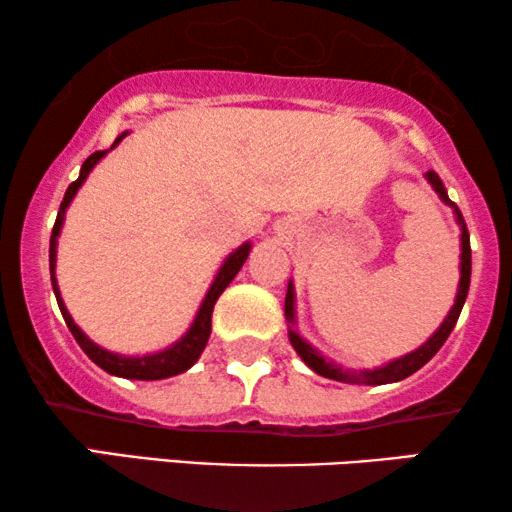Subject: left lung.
Segmentation results:
<instances>
[{"instance_id": "1", "label": "left lung", "mask_w": 512, "mask_h": 512, "mask_svg": "<svg viewBox=\"0 0 512 512\" xmlns=\"http://www.w3.org/2000/svg\"><path fill=\"white\" fill-rule=\"evenodd\" d=\"M426 179H429V184L436 188V193L440 195V200L445 202V205L454 207V214H457V221L461 226V279H459V291H457V300H454V307L447 314L443 326L438 328L436 333L431 335L429 340L424 342L422 347L415 349L412 354H405L403 359H396L387 363L384 368H375V370H356V373H349V370H342L338 366H333V363H328L324 356L314 352V349L307 345V342L300 338L296 331H289V340L293 349H296L300 359H303L307 366H310L314 373L317 375H324L328 380H338V382H349V384H389V382H398V380H405V377L417 373L419 368L424 366V363H429L433 356L440 347H443V342L450 338L452 328L457 326V319L461 314V307L466 303V296H468V286H471V237H468V230H466V223H464V216L457 209V205L447 198V191L443 186V181L436 172H426ZM284 312H286V319L293 321V286L289 284V289H286V303H284Z\"/></svg>"}]
</instances>
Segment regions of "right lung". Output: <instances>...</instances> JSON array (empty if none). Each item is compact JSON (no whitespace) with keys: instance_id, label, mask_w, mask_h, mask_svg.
<instances>
[{"instance_id":"right-lung-1","label":"right lung","mask_w":512,"mask_h":512,"mask_svg":"<svg viewBox=\"0 0 512 512\" xmlns=\"http://www.w3.org/2000/svg\"><path fill=\"white\" fill-rule=\"evenodd\" d=\"M128 135V132H123L121 137L116 139L114 144H111V149L121 142V139ZM104 153L107 151H95L93 156L86 158V163L81 165V174L79 179L72 181L67 188L65 198L60 202V212H58V219H55V226H53V233H51V247H48V261H51V282H53V291H55V298H58V305H60V312L62 317H65V324L69 331H72L74 340L79 342L83 352L88 354V359L97 363L102 370H107L109 375H116V377H128V380H165V377H172V375H179L184 373L193 366L195 361L200 359L202 349H205L207 340H209V333H212V310H214V303L219 300V296L223 291H226V286L233 282L237 272L247 261L249 251H251V244H242L240 249H235L233 254L226 258V263L221 265L219 275H216L214 284L209 286L205 300H202L200 310H198V317H195L193 326L188 328V333L181 338L177 345L167 347L165 352H158V354H151V356H118V354H111L107 349L97 347L93 340L86 338V333L81 331L79 326L74 324V319L69 317L65 303H62L60 298V291H58V282H55V247H58V235H60V228H62V221H65V209L69 207V202L79 191L83 181L90 174V170L97 165V160H100Z\"/></svg>"}]
</instances>
